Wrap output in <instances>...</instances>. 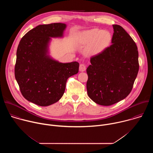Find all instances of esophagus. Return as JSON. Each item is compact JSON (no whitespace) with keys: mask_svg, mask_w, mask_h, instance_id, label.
<instances>
[{"mask_svg":"<svg viewBox=\"0 0 153 153\" xmlns=\"http://www.w3.org/2000/svg\"><path fill=\"white\" fill-rule=\"evenodd\" d=\"M86 65L85 64H80V66H79V70L81 72H83L86 70Z\"/></svg>","mask_w":153,"mask_h":153,"instance_id":"esophagus-1","label":"esophagus"}]
</instances>
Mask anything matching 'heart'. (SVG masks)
<instances>
[{
  "label": "heart",
  "mask_w": 153,
  "mask_h": 153,
  "mask_svg": "<svg viewBox=\"0 0 153 153\" xmlns=\"http://www.w3.org/2000/svg\"><path fill=\"white\" fill-rule=\"evenodd\" d=\"M111 33L105 30L92 28L83 31L79 37L82 44H88L85 48V53L88 56H96L107 48L111 42Z\"/></svg>",
  "instance_id": "heart-1"
}]
</instances>
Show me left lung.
Wrapping results in <instances>:
<instances>
[{
    "label": "left lung",
    "mask_w": 153,
    "mask_h": 153,
    "mask_svg": "<svg viewBox=\"0 0 153 153\" xmlns=\"http://www.w3.org/2000/svg\"><path fill=\"white\" fill-rule=\"evenodd\" d=\"M113 27L112 45L93 56L86 69L88 95L103 106L113 105L128 96L139 68L136 43L121 26Z\"/></svg>",
    "instance_id": "8db88e82"
}]
</instances>
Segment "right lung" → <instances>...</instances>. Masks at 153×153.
Returning a JSON list of instances; mask_svg holds the SVG:
<instances>
[{
  "label": "right lung",
  "instance_id": "add662e5",
  "mask_svg": "<svg viewBox=\"0 0 153 153\" xmlns=\"http://www.w3.org/2000/svg\"><path fill=\"white\" fill-rule=\"evenodd\" d=\"M67 25H40L20 40L16 53L15 78L22 94L41 106L59 101L67 79L79 72L77 62L62 63L50 55L51 38H62Z\"/></svg>",
  "mask_w": 153,
  "mask_h": 153
}]
</instances>
